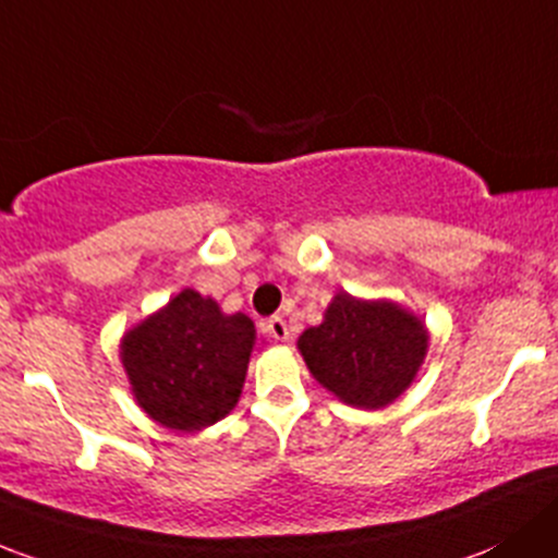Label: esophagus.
Here are the masks:
<instances>
[{
  "instance_id": "esophagus-1",
  "label": "esophagus",
  "mask_w": 558,
  "mask_h": 558,
  "mask_svg": "<svg viewBox=\"0 0 558 558\" xmlns=\"http://www.w3.org/2000/svg\"><path fill=\"white\" fill-rule=\"evenodd\" d=\"M264 331H267L269 337L275 339V342H289V339H291L289 326H286V320L280 318V315H272V318L264 324Z\"/></svg>"
}]
</instances>
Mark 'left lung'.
Masks as SVG:
<instances>
[{"label": "left lung", "mask_w": 558, "mask_h": 558, "mask_svg": "<svg viewBox=\"0 0 558 558\" xmlns=\"http://www.w3.org/2000/svg\"><path fill=\"white\" fill-rule=\"evenodd\" d=\"M310 374L339 401L383 409L401 396L427 350V331L392 302L337 294L326 320L299 337Z\"/></svg>", "instance_id": "1"}]
</instances>
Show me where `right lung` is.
Instances as JSON below:
<instances>
[{
    "label": "right lung",
    "instance_id": "1",
    "mask_svg": "<svg viewBox=\"0 0 558 558\" xmlns=\"http://www.w3.org/2000/svg\"><path fill=\"white\" fill-rule=\"evenodd\" d=\"M256 328L214 299L184 289L122 339V366L138 407L171 430H201L232 412Z\"/></svg>",
    "mask_w": 558,
    "mask_h": 558
}]
</instances>
